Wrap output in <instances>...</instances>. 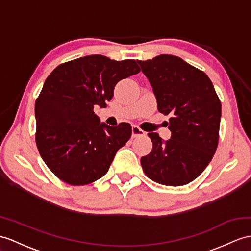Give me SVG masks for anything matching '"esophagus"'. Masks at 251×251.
Segmentation results:
<instances>
[{
	"mask_svg": "<svg viewBox=\"0 0 251 251\" xmlns=\"http://www.w3.org/2000/svg\"><path fill=\"white\" fill-rule=\"evenodd\" d=\"M143 135H145V132L140 129V127H138L137 126H132V137L133 138L138 137V136H143Z\"/></svg>",
	"mask_w": 251,
	"mask_h": 251,
	"instance_id": "esophagus-1",
	"label": "esophagus"
}]
</instances>
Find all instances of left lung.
<instances>
[{
  "label": "left lung",
  "instance_id": "obj_1",
  "mask_svg": "<svg viewBox=\"0 0 251 251\" xmlns=\"http://www.w3.org/2000/svg\"><path fill=\"white\" fill-rule=\"evenodd\" d=\"M156 98L158 112L170 115L172 138L148 133L152 150L140 158L149 179L181 186L194 181L211 162L219 138L222 104L203 71L175 55L137 60Z\"/></svg>",
  "mask_w": 251,
  "mask_h": 251
}]
</instances>
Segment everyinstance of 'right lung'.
<instances>
[{"label": "right lung", "instance_id": "add662e5", "mask_svg": "<svg viewBox=\"0 0 251 251\" xmlns=\"http://www.w3.org/2000/svg\"><path fill=\"white\" fill-rule=\"evenodd\" d=\"M140 71L134 59L88 55L57 66L35 103L36 145L49 169L70 185L102 178L132 135L130 124L111 126L94 112L106 107L119 81Z\"/></svg>", "mask_w": 251, "mask_h": 251}]
</instances>
